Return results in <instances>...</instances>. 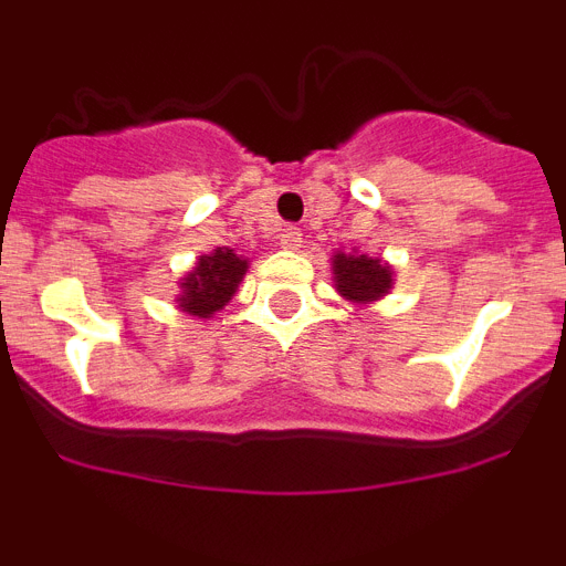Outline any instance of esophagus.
Returning <instances> with one entry per match:
<instances>
[{"label":"esophagus","mask_w":566,"mask_h":566,"mask_svg":"<svg viewBox=\"0 0 566 566\" xmlns=\"http://www.w3.org/2000/svg\"><path fill=\"white\" fill-rule=\"evenodd\" d=\"M280 247L289 249V252H297V249L303 247V232L294 227H286L280 232Z\"/></svg>","instance_id":"obj_1"}]
</instances>
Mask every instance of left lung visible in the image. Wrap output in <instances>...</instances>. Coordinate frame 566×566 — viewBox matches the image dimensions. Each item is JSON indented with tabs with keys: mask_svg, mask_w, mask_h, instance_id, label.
<instances>
[{
	"mask_svg": "<svg viewBox=\"0 0 566 566\" xmlns=\"http://www.w3.org/2000/svg\"><path fill=\"white\" fill-rule=\"evenodd\" d=\"M334 289L352 303H374L385 297L394 286V269L379 258H368L359 252H337L332 258Z\"/></svg>",
	"mask_w": 566,
	"mask_h": 566,
	"instance_id": "1",
	"label": "left lung"
}]
</instances>
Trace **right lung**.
I'll list each match as a JSON object with an SVG mask.
<instances>
[{"mask_svg":"<svg viewBox=\"0 0 566 566\" xmlns=\"http://www.w3.org/2000/svg\"><path fill=\"white\" fill-rule=\"evenodd\" d=\"M249 269V260L234 254V249L218 247L214 252L201 254L192 272L181 277L178 308L192 317H212L221 312L238 292V283Z\"/></svg>","mask_w":566,"mask_h":566,"instance_id":"add662e5","label":"right lung"}]
</instances>
